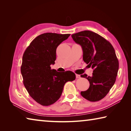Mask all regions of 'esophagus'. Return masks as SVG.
I'll return each mask as SVG.
<instances>
[{"label": "esophagus", "mask_w": 131, "mask_h": 131, "mask_svg": "<svg viewBox=\"0 0 131 131\" xmlns=\"http://www.w3.org/2000/svg\"><path fill=\"white\" fill-rule=\"evenodd\" d=\"M76 77L77 79L80 78V74H76Z\"/></svg>", "instance_id": "34e87169"}]
</instances>
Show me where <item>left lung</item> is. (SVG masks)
<instances>
[{"mask_svg":"<svg viewBox=\"0 0 131 131\" xmlns=\"http://www.w3.org/2000/svg\"><path fill=\"white\" fill-rule=\"evenodd\" d=\"M72 37L81 46L83 61L94 69L91 76L81 75L90 82L89 88L81 91V96L91 102L100 101L113 86L117 76L119 63L114 48L107 40L92 31H81Z\"/></svg>","mask_w":131,"mask_h":131,"instance_id":"1","label":"left lung"}]
</instances>
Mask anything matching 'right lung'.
I'll list each match as a JSON object with an SVG mask.
<instances>
[{
    "instance_id": "1",
    "label": "right lung",
    "mask_w": 131,
    "mask_h": 131,
    "mask_svg": "<svg viewBox=\"0 0 131 131\" xmlns=\"http://www.w3.org/2000/svg\"><path fill=\"white\" fill-rule=\"evenodd\" d=\"M70 34L46 33L36 37L23 57L21 72L23 83L30 96L41 105L50 106L61 97L65 84L76 79L71 71L58 72L51 69L56 50Z\"/></svg>"
}]
</instances>
